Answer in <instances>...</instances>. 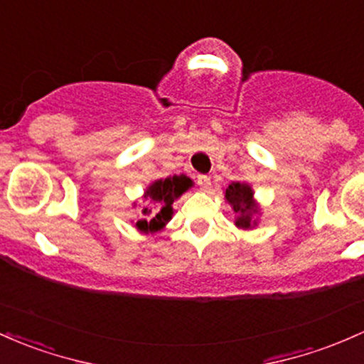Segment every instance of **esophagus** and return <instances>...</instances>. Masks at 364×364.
I'll return each instance as SVG.
<instances>
[{
	"label": "esophagus",
	"mask_w": 364,
	"mask_h": 364,
	"mask_svg": "<svg viewBox=\"0 0 364 364\" xmlns=\"http://www.w3.org/2000/svg\"><path fill=\"white\" fill-rule=\"evenodd\" d=\"M197 183L202 190H209L210 188V178L207 174H198L197 176Z\"/></svg>",
	"instance_id": "obj_1"
}]
</instances>
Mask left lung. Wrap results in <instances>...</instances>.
Wrapping results in <instances>:
<instances>
[{
	"label": "left lung",
	"mask_w": 364,
	"mask_h": 364,
	"mask_svg": "<svg viewBox=\"0 0 364 364\" xmlns=\"http://www.w3.org/2000/svg\"><path fill=\"white\" fill-rule=\"evenodd\" d=\"M226 200L231 203L235 213L238 214L235 225L243 230H249L250 226L255 225L252 223V214L257 213V207L252 200V190L245 183H231L226 188Z\"/></svg>",
	"instance_id": "obj_1"
}]
</instances>
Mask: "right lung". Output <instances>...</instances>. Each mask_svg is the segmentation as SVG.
<instances>
[{
    "instance_id": "right-lung-1",
    "label": "right lung",
    "mask_w": 364,
    "mask_h": 364,
    "mask_svg": "<svg viewBox=\"0 0 364 364\" xmlns=\"http://www.w3.org/2000/svg\"><path fill=\"white\" fill-rule=\"evenodd\" d=\"M191 186V179L185 174L173 176V178L159 179L145 191V198L149 200V207H143V218L136 223L139 231L154 233L162 230L166 223L173 215V202L183 191Z\"/></svg>"
}]
</instances>
